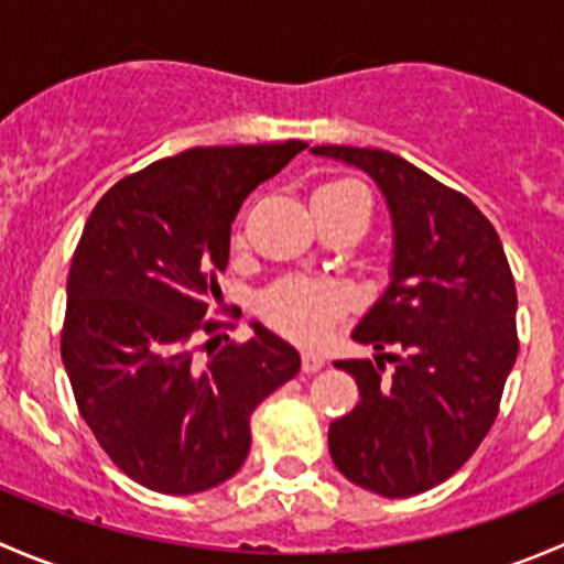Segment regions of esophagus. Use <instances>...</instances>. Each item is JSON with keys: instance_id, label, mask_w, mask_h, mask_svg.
I'll return each mask as SVG.
<instances>
[{"instance_id": "1", "label": "esophagus", "mask_w": 564, "mask_h": 564, "mask_svg": "<svg viewBox=\"0 0 564 564\" xmlns=\"http://www.w3.org/2000/svg\"><path fill=\"white\" fill-rule=\"evenodd\" d=\"M324 368V357L318 351H303V371L305 373H316Z\"/></svg>"}]
</instances>
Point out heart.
Instances as JSON below:
<instances>
[{"label":"heart","mask_w":564,"mask_h":564,"mask_svg":"<svg viewBox=\"0 0 564 564\" xmlns=\"http://www.w3.org/2000/svg\"><path fill=\"white\" fill-rule=\"evenodd\" d=\"M351 196H366L362 187L351 180L324 182L314 191V204L346 202ZM349 308V292L333 281H305V278H289L261 300V314L278 333L300 340V344H316L327 335V329L338 322Z\"/></svg>","instance_id":"1"}]
</instances>
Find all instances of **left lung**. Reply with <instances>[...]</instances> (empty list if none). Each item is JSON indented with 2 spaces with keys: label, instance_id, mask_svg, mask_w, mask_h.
<instances>
[{
  "label": "left lung",
  "instance_id": "1",
  "mask_svg": "<svg viewBox=\"0 0 564 564\" xmlns=\"http://www.w3.org/2000/svg\"><path fill=\"white\" fill-rule=\"evenodd\" d=\"M311 152L362 169L392 218L390 286L351 333L379 355L335 362L360 401L329 423V456L355 486L414 497L458 471L497 420L519 355L513 272L491 220L423 169L368 147Z\"/></svg>",
  "mask_w": 564,
  "mask_h": 564
}]
</instances>
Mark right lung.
Segmentation results:
<instances>
[{
  "mask_svg": "<svg viewBox=\"0 0 564 564\" xmlns=\"http://www.w3.org/2000/svg\"><path fill=\"white\" fill-rule=\"evenodd\" d=\"M305 147H193L108 187L84 226L62 362L95 440L152 491L182 497L229 480L250 451L253 409L297 377V349L261 324L213 352L224 322L207 308L242 202Z\"/></svg>",
  "mask_w": 564,
  "mask_h": 564,
  "instance_id": "1",
  "label": "right lung"
}]
</instances>
